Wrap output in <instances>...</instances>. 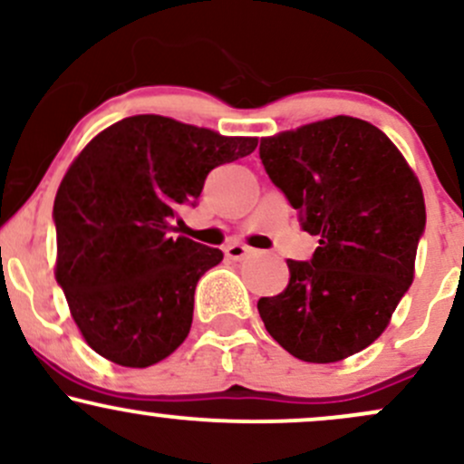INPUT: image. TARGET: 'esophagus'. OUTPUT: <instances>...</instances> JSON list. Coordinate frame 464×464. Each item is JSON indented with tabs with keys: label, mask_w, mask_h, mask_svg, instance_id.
Returning a JSON list of instances; mask_svg holds the SVG:
<instances>
[{
	"label": "esophagus",
	"mask_w": 464,
	"mask_h": 464,
	"mask_svg": "<svg viewBox=\"0 0 464 464\" xmlns=\"http://www.w3.org/2000/svg\"><path fill=\"white\" fill-rule=\"evenodd\" d=\"M225 253H227V257L236 259V262H237V259H244V257H248V255H253L255 248L246 246V244L233 242V244H228V246L225 248Z\"/></svg>",
	"instance_id": "34e87169"
}]
</instances>
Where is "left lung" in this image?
Segmentation results:
<instances>
[{
	"mask_svg": "<svg viewBox=\"0 0 464 464\" xmlns=\"http://www.w3.org/2000/svg\"><path fill=\"white\" fill-rule=\"evenodd\" d=\"M266 174L318 236L312 259L257 301L276 343L303 362H338L384 332L414 276L423 191L377 126L338 115L259 143Z\"/></svg>",
	"mask_w": 464,
	"mask_h": 464,
	"instance_id": "8db88e82",
	"label": "left lung"
}]
</instances>
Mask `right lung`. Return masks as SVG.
<instances>
[{
	"instance_id": "1",
	"label": "right lung",
	"mask_w": 464,
	"mask_h": 464,
	"mask_svg": "<svg viewBox=\"0 0 464 464\" xmlns=\"http://www.w3.org/2000/svg\"><path fill=\"white\" fill-rule=\"evenodd\" d=\"M255 137H222L161 115H132L78 154L54 200L56 281L95 353L130 369L188 338L196 284L222 250L177 236L207 174L246 157Z\"/></svg>"
}]
</instances>
